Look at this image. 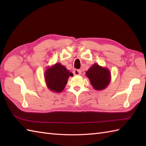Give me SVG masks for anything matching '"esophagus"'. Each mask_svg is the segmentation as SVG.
<instances>
[{
	"label": "esophagus",
	"instance_id": "1",
	"mask_svg": "<svg viewBox=\"0 0 146 146\" xmlns=\"http://www.w3.org/2000/svg\"><path fill=\"white\" fill-rule=\"evenodd\" d=\"M82 73V71L80 70H75L73 71V74L75 75H80Z\"/></svg>",
	"mask_w": 146,
	"mask_h": 146
}]
</instances>
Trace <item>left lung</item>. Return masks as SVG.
Instances as JSON below:
<instances>
[{
  "label": "left lung",
  "mask_w": 146,
  "mask_h": 146,
  "mask_svg": "<svg viewBox=\"0 0 146 146\" xmlns=\"http://www.w3.org/2000/svg\"><path fill=\"white\" fill-rule=\"evenodd\" d=\"M91 84L94 89L97 90H104L109 84L110 81V73L107 68L100 66L98 64H94L86 71Z\"/></svg>",
  "instance_id": "8db88e82"
}]
</instances>
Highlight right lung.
Returning <instances> with one entry per match:
<instances>
[{"mask_svg":"<svg viewBox=\"0 0 146 146\" xmlns=\"http://www.w3.org/2000/svg\"><path fill=\"white\" fill-rule=\"evenodd\" d=\"M73 75L60 63L48 68L45 72V80L48 87L51 91L61 92L66 86L68 79Z\"/></svg>","mask_w":146,"mask_h":146,"instance_id":"right-lung-1","label":"right lung"}]
</instances>
